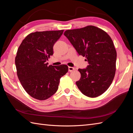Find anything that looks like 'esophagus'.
I'll return each mask as SVG.
<instances>
[{
  "label": "esophagus",
  "mask_w": 133,
  "mask_h": 133,
  "mask_svg": "<svg viewBox=\"0 0 133 133\" xmlns=\"http://www.w3.org/2000/svg\"><path fill=\"white\" fill-rule=\"evenodd\" d=\"M68 69H69V71L71 72V71H73V70H74L75 69V68L74 67L69 66V68H68Z\"/></svg>",
  "instance_id": "esophagus-1"
}]
</instances>
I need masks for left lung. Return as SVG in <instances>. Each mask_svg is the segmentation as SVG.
I'll return each instance as SVG.
<instances>
[{
  "label": "left lung",
  "instance_id": "left-lung-1",
  "mask_svg": "<svg viewBox=\"0 0 133 133\" xmlns=\"http://www.w3.org/2000/svg\"><path fill=\"white\" fill-rule=\"evenodd\" d=\"M64 35L89 65L79 69L81 74L76 82L78 89L88 97L102 95L111 85L116 70V51L107 32L93 26L67 30Z\"/></svg>",
  "mask_w": 133,
  "mask_h": 133
}]
</instances>
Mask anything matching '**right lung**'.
I'll return each mask as SVG.
<instances>
[{"instance_id": "1", "label": "right lung", "mask_w": 133, "mask_h": 133, "mask_svg": "<svg viewBox=\"0 0 133 133\" xmlns=\"http://www.w3.org/2000/svg\"><path fill=\"white\" fill-rule=\"evenodd\" d=\"M64 30L36 31L28 34L20 45L15 63L22 85L36 99L46 100L58 89L60 79L68 71L65 64L48 65L53 48Z\"/></svg>"}]
</instances>
